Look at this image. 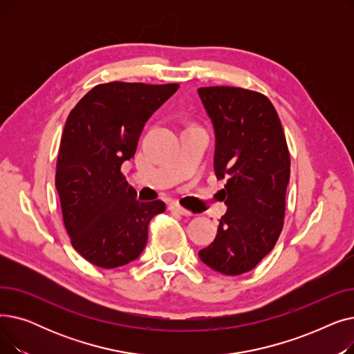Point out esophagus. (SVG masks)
<instances>
[{"label": "esophagus", "instance_id": "obj_1", "mask_svg": "<svg viewBox=\"0 0 354 354\" xmlns=\"http://www.w3.org/2000/svg\"><path fill=\"white\" fill-rule=\"evenodd\" d=\"M169 209L172 211V212H176V214H180V215H183V216H191L192 215V212H189L188 209H185V208H182L179 203H172V205L169 207Z\"/></svg>", "mask_w": 354, "mask_h": 354}]
</instances>
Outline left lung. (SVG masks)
Returning <instances> with one entry per match:
<instances>
[{"label": "left lung", "instance_id": "1", "mask_svg": "<svg viewBox=\"0 0 354 354\" xmlns=\"http://www.w3.org/2000/svg\"><path fill=\"white\" fill-rule=\"evenodd\" d=\"M198 95L214 124V169L227 178L225 215L203 264L224 275L251 271L274 248L284 225L290 153L272 103L258 91L212 86Z\"/></svg>", "mask_w": 354, "mask_h": 354}]
</instances>
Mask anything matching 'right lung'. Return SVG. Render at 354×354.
<instances>
[{"mask_svg":"<svg viewBox=\"0 0 354 354\" xmlns=\"http://www.w3.org/2000/svg\"><path fill=\"white\" fill-rule=\"evenodd\" d=\"M178 83L111 82L93 87L67 118L55 167L63 222L71 245L88 263L116 268L136 259L162 201L140 202L122 174L135 156L145 123Z\"/></svg>","mask_w":354,"mask_h":354,"instance_id":"obj_1","label":"right lung"}]
</instances>
